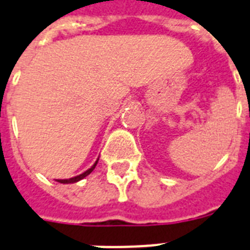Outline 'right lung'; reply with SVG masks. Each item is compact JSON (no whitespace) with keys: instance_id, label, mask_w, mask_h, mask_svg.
I'll return each mask as SVG.
<instances>
[{"instance_id":"add662e5","label":"right lung","mask_w":250,"mask_h":250,"mask_svg":"<svg viewBox=\"0 0 250 250\" xmlns=\"http://www.w3.org/2000/svg\"><path fill=\"white\" fill-rule=\"evenodd\" d=\"M97 162H99V159L95 162V164H93L92 167L90 168V169H87L86 172H83L82 174H79V176H76V177H72V178H68V180H58V182H60V184H74V182H78L81 181V180H83V178L86 177V176H88V174L91 173V172L95 169V167H96Z\"/></svg>"}]
</instances>
